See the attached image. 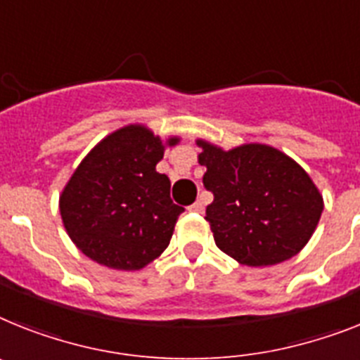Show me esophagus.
I'll list each match as a JSON object with an SVG mask.
<instances>
[{
	"label": "esophagus",
	"instance_id": "1",
	"mask_svg": "<svg viewBox=\"0 0 360 360\" xmlns=\"http://www.w3.org/2000/svg\"><path fill=\"white\" fill-rule=\"evenodd\" d=\"M189 212L202 213V212H204V202L197 200V202H195V204H191V206H189Z\"/></svg>",
	"mask_w": 360,
	"mask_h": 360
}]
</instances>
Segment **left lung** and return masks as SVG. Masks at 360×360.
<instances>
[{"label": "left lung", "mask_w": 360, "mask_h": 360, "mask_svg": "<svg viewBox=\"0 0 360 360\" xmlns=\"http://www.w3.org/2000/svg\"><path fill=\"white\" fill-rule=\"evenodd\" d=\"M198 163L213 193L206 221L215 245L248 266L290 259L313 236L323 210L322 195L298 163L261 143L222 150L207 141Z\"/></svg>", "instance_id": "1"}]
</instances>
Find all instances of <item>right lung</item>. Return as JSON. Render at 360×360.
<instances>
[{
	"mask_svg": "<svg viewBox=\"0 0 360 360\" xmlns=\"http://www.w3.org/2000/svg\"><path fill=\"white\" fill-rule=\"evenodd\" d=\"M163 150L158 136L130 124L95 145L64 187V228L95 263L139 270L169 246L184 207L173 204L169 178L156 171Z\"/></svg>",
	"mask_w": 360,
	"mask_h": 360,
	"instance_id": "right-lung-1",
	"label": "right lung"
}]
</instances>
